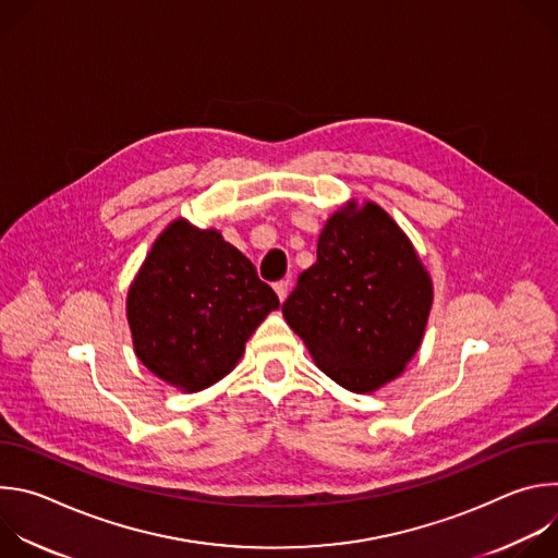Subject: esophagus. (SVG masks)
I'll return each instance as SVG.
<instances>
[{"instance_id": "1", "label": "esophagus", "mask_w": 558, "mask_h": 558, "mask_svg": "<svg viewBox=\"0 0 558 558\" xmlns=\"http://www.w3.org/2000/svg\"><path fill=\"white\" fill-rule=\"evenodd\" d=\"M274 289H276V293H278L280 302H284V300H287V295H289V280H280V282H276V284H274Z\"/></svg>"}]
</instances>
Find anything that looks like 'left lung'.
Instances as JSON below:
<instances>
[{
  "label": "left lung",
  "mask_w": 558,
  "mask_h": 558,
  "mask_svg": "<svg viewBox=\"0 0 558 558\" xmlns=\"http://www.w3.org/2000/svg\"><path fill=\"white\" fill-rule=\"evenodd\" d=\"M430 306L433 282L409 235L379 205L351 201L327 220L282 315L317 368L373 392L417 353Z\"/></svg>",
  "instance_id": "8db88e82"
}]
</instances>
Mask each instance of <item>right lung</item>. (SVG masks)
<instances>
[{
    "label": "right lung",
    "mask_w": 558,
    "mask_h": 558,
    "mask_svg": "<svg viewBox=\"0 0 558 558\" xmlns=\"http://www.w3.org/2000/svg\"><path fill=\"white\" fill-rule=\"evenodd\" d=\"M278 295L220 231L179 218L156 238L128 291L136 357L163 381L196 392L222 379Z\"/></svg>",
    "instance_id": "1"
}]
</instances>
